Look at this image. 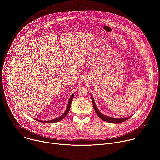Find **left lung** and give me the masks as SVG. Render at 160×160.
Wrapping results in <instances>:
<instances>
[{
	"label": "left lung",
	"instance_id": "obj_1",
	"mask_svg": "<svg viewBox=\"0 0 160 160\" xmlns=\"http://www.w3.org/2000/svg\"><path fill=\"white\" fill-rule=\"evenodd\" d=\"M91 97H92V103H93V108H94V109H95V112H96L98 117H100L102 120H103L106 122H109V123H113V124H118V123H121V122H123L127 120L128 119H129L131 117H129L123 118H113V117H108L106 115H104L102 114L99 111L98 108H97V106L95 105V103L94 102V100L93 99V97L92 95H91Z\"/></svg>",
	"mask_w": 160,
	"mask_h": 160
}]
</instances>
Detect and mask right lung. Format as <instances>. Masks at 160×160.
Wrapping results in <instances>:
<instances>
[{
	"label": "right lung",
	"mask_w": 160,
	"mask_h": 160,
	"mask_svg": "<svg viewBox=\"0 0 160 160\" xmlns=\"http://www.w3.org/2000/svg\"><path fill=\"white\" fill-rule=\"evenodd\" d=\"M73 96H74V93L72 94V95L70 96V99L68 100V105H67V109L65 110V113L60 116L58 118H56L55 119H53V120H47V121H44V120H38V119H36L34 118L36 120H38L39 122H43V123H47V124H52V123H55V122H58L60 120H61L62 119H63L67 115L69 111H70V107H71V104H72V99H73Z\"/></svg>",
	"instance_id": "obj_1"
}]
</instances>
